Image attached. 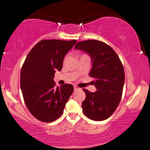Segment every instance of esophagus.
<instances>
[{"label": "esophagus", "mask_w": 150, "mask_h": 150, "mask_svg": "<svg viewBox=\"0 0 150 150\" xmlns=\"http://www.w3.org/2000/svg\"><path fill=\"white\" fill-rule=\"evenodd\" d=\"M78 89H79V87H77V86L74 85V90L76 91V90H78Z\"/></svg>", "instance_id": "esophagus-1"}]
</instances>
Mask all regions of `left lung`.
<instances>
[{
    "mask_svg": "<svg viewBox=\"0 0 150 150\" xmlns=\"http://www.w3.org/2000/svg\"><path fill=\"white\" fill-rule=\"evenodd\" d=\"M75 49L90 55L93 67L89 76L95 79V92L83 89L86 94L81 106L83 113L93 120H106L117 108L122 95L125 74L121 61L112 48L98 40L78 42Z\"/></svg>",
    "mask_w": 150,
    "mask_h": 150,
    "instance_id": "1",
    "label": "left lung"
}]
</instances>
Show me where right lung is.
I'll return each mask as SVG.
<instances>
[{
	"instance_id": "1",
	"label": "right lung",
	"mask_w": 150,
	"mask_h": 150,
	"mask_svg": "<svg viewBox=\"0 0 150 150\" xmlns=\"http://www.w3.org/2000/svg\"><path fill=\"white\" fill-rule=\"evenodd\" d=\"M75 40H42L29 52L20 73V87L25 104L35 118L51 122L62 115L73 92L71 84L55 87V71H60Z\"/></svg>"
}]
</instances>
